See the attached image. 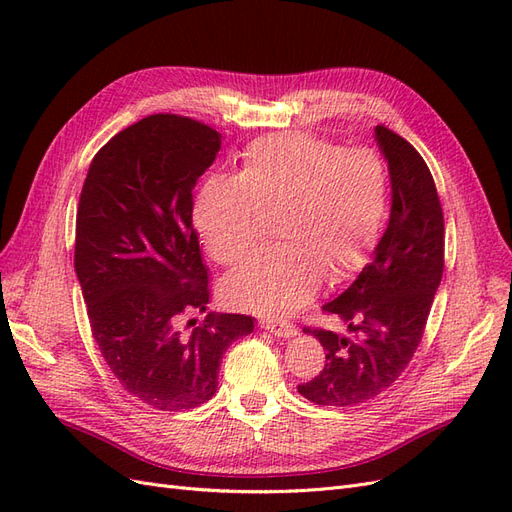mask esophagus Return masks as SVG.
<instances>
[{
	"instance_id": "obj_1",
	"label": "esophagus",
	"mask_w": 512,
	"mask_h": 512,
	"mask_svg": "<svg viewBox=\"0 0 512 512\" xmlns=\"http://www.w3.org/2000/svg\"><path fill=\"white\" fill-rule=\"evenodd\" d=\"M260 329H265L277 337H292L297 335V329L292 327L290 322H275V320H260Z\"/></svg>"
}]
</instances>
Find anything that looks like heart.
I'll list each match as a JSON object with an SVG mask.
<instances>
[{
    "label": "heart",
    "instance_id": "b5f03b06",
    "mask_svg": "<svg viewBox=\"0 0 512 512\" xmlns=\"http://www.w3.org/2000/svg\"><path fill=\"white\" fill-rule=\"evenodd\" d=\"M389 168L369 149L344 151L312 134H275L245 149L237 177H211L194 205L209 256L235 265L275 218L277 245L224 284V299L260 314H288L327 280L359 273L389 215Z\"/></svg>",
    "mask_w": 512,
    "mask_h": 512
}]
</instances>
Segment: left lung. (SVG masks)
Returning <instances> with one entry per match:
<instances>
[{"instance_id":"obj_1","label":"left lung","mask_w":512,"mask_h":512,"mask_svg":"<svg viewBox=\"0 0 512 512\" xmlns=\"http://www.w3.org/2000/svg\"><path fill=\"white\" fill-rule=\"evenodd\" d=\"M376 141L389 162L391 218L369 265L322 307L348 335L305 329L327 356L320 374L299 384L318 406H359L389 389L421 344L444 271V215L425 160L384 126H376Z\"/></svg>"}]
</instances>
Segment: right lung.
Listing matches in <instances>:
<instances>
[{"mask_svg": "<svg viewBox=\"0 0 512 512\" xmlns=\"http://www.w3.org/2000/svg\"><path fill=\"white\" fill-rule=\"evenodd\" d=\"M222 134L181 115H149L89 164L76 209L74 269L91 335L113 376L143 404L177 412L218 391L222 354L254 318L207 312L209 280L192 224L196 179Z\"/></svg>", "mask_w": 512, "mask_h": 512, "instance_id": "add662e5", "label": "right lung"}]
</instances>
